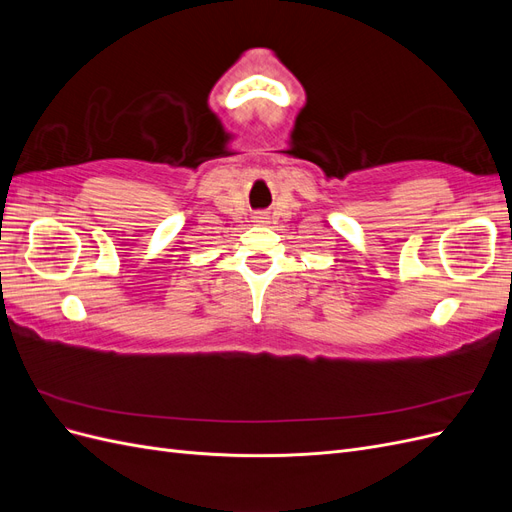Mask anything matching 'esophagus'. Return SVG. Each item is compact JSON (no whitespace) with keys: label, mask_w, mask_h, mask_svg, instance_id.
<instances>
[{"label":"esophagus","mask_w":512,"mask_h":512,"mask_svg":"<svg viewBox=\"0 0 512 512\" xmlns=\"http://www.w3.org/2000/svg\"><path fill=\"white\" fill-rule=\"evenodd\" d=\"M256 222L265 224V222H267V215H265V213H258V215H256Z\"/></svg>","instance_id":"34e87169"}]
</instances>
